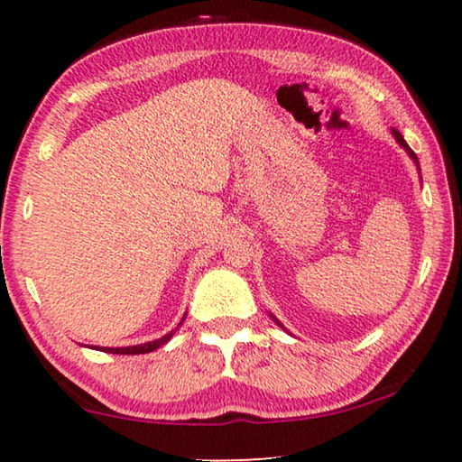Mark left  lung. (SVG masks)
<instances>
[{
	"mask_svg": "<svg viewBox=\"0 0 462 462\" xmlns=\"http://www.w3.org/2000/svg\"><path fill=\"white\" fill-rule=\"evenodd\" d=\"M391 134H393V138L397 140V144H400V146L403 148V151L410 154V159H411L413 162H416V167H418V171H420V161H418V156H416V152H413V151H411V148L408 146V143H405V140H403V136H402V134H400V132H397L395 128H393V130H391ZM271 318H273V319H275V324H277V326H281V328H283V330H285V326H283V324H281V322H279V319H277L275 316H273V314H271ZM285 332H287V330H285ZM287 334H289V332H287Z\"/></svg>",
	"mask_w": 462,
	"mask_h": 462,
	"instance_id": "8db88e82",
	"label": "left lung"
}]
</instances>
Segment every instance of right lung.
Returning a JSON list of instances; mask_svg holds the SVG:
<instances>
[{
    "instance_id": "right-lung-1",
    "label": "right lung",
    "mask_w": 462,
    "mask_h": 462,
    "mask_svg": "<svg viewBox=\"0 0 462 462\" xmlns=\"http://www.w3.org/2000/svg\"><path fill=\"white\" fill-rule=\"evenodd\" d=\"M185 316H187V314H185ZM185 316L181 318V322L177 324V328L183 324ZM177 328H175V330H171L169 334L161 336V338L152 340V342L136 344V346H120V348H109V346H104V348H97V350H104V353H109V355H146V353H152V350H156L159 346H162V344H167L171 338H173V334L177 332Z\"/></svg>"
}]
</instances>
